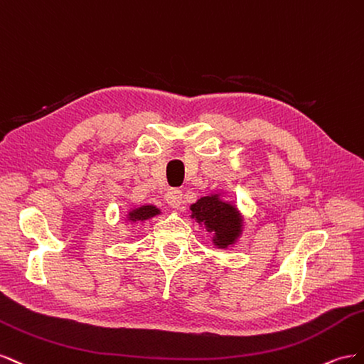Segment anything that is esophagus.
I'll return each mask as SVG.
<instances>
[{
	"instance_id": "1",
	"label": "esophagus",
	"mask_w": 364,
	"mask_h": 364,
	"mask_svg": "<svg viewBox=\"0 0 364 364\" xmlns=\"http://www.w3.org/2000/svg\"><path fill=\"white\" fill-rule=\"evenodd\" d=\"M164 201L172 209H178V207L183 204V192L178 189H172L164 196Z\"/></svg>"
}]
</instances>
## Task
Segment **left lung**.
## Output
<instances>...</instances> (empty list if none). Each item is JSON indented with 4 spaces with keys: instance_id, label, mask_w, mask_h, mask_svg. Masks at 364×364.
<instances>
[{
    "instance_id": "1",
    "label": "left lung",
    "mask_w": 364,
    "mask_h": 364,
    "mask_svg": "<svg viewBox=\"0 0 364 364\" xmlns=\"http://www.w3.org/2000/svg\"><path fill=\"white\" fill-rule=\"evenodd\" d=\"M191 218L210 233L218 250H228L237 244L245 230V220L236 203L224 189L212 191L191 204Z\"/></svg>"
}]
</instances>
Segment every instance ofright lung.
<instances>
[{"label":"right lung","mask_w":364,"mask_h":364,"mask_svg":"<svg viewBox=\"0 0 364 364\" xmlns=\"http://www.w3.org/2000/svg\"><path fill=\"white\" fill-rule=\"evenodd\" d=\"M159 215H161V210L157 205L140 204L136 207H131L129 210H127V213L123 216V221L127 225H139V224H144Z\"/></svg>","instance_id":"add662e5"}]
</instances>
